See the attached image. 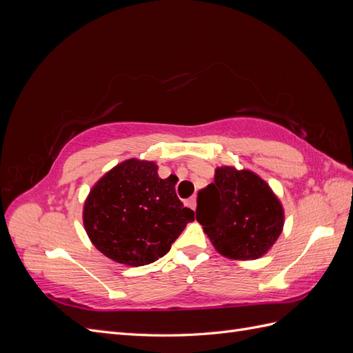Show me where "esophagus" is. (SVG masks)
Listing matches in <instances>:
<instances>
[{
    "label": "esophagus",
    "instance_id": "34e87169",
    "mask_svg": "<svg viewBox=\"0 0 353 353\" xmlns=\"http://www.w3.org/2000/svg\"><path fill=\"white\" fill-rule=\"evenodd\" d=\"M187 205H188V208H191L193 210H196V206H197V199H196V196L190 197V199L187 200Z\"/></svg>",
    "mask_w": 353,
    "mask_h": 353
}]
</instances>
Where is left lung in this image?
I'll return each instance as SVG.
<instances>
[{"label":"left lung","instance_id":"left-lung-1","mask_svg":"<svg viewBox=\"0 0 353 353\" xmlns=\"http://www.w3.org/2000/svg\"><path fill=\"white\" fill-rule=\"evenodd\" d=\"M196 218L230 259H256L280 237L284 212L270 185L250 170L218 168L197 197Z\"/></svg>","mask_w":353,"mask_h":353}]
</instances>
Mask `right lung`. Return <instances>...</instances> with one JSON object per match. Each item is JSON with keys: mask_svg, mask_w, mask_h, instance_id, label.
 Instances as JSON below:
<instances>
[{"mask_svg": "<svg viewBox=\"0 0 353 353\" xmlns=\"http://www.w3.org/2000/svg\"><path fill=\"white\" fill-rule=\"evenodd\" d=\"M191 221L194 212L178 199L175 183L159 178L153 162L137 159L105 174L83 208V225L95 248L131 266L165 256Z\"/></svg>", "mask_w": 353, "mask_h": 353, "instance_id": "obj_1", "label": "right lung"}]
</instances>
